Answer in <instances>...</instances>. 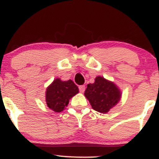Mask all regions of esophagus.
Segmentation results:
<instances>
[{
  "instance_id": "obj_1",
  "label": "esophagus",
  "mask_w": 159,
  "mask_h": 159,
  "mask_svg": "<svg viewBox=\"0 0 159 159\" xmlns=\"http://www.w3.org/2000/svg\"><path fill=\"white\" fill-rule=\"evenodd\" d=\"M84 90H85V86L84 85L79 86V91L81 93H83L84 92Z\"/></svg>"
}]
</instances>
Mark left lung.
Segmentation results:
<instances>
[{"mask_svg":"<svg viewBox=\"0 0 159 159\" xmlns=\"http://www.w3.org/2000/svg\"><path fill=\"white\" fill-rule=\"evenodd\" d=\"M84 96L93 110L106 114L120 101L122 93L114 82L97 76L94 83L87 84Z\"/></svg>","mask_w":159,"mask_h":159,"instance_id":"8db88e82","label":"left lung"}]
</instances>
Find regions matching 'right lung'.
Masks as SVG:
<instances>
[{"mask_svg":"<svg viewBox=\"0 0 159 159\" xmlns=\"http://www.w3.org/2000/svg\"><path fill=\"white\" fill-rule=\"evenodd\" d=\"M78 92V87L72 80L62 81L59 78H55L45 91L47 106L56 113L62 112L68 105L69 99Z\"/></svg>","mask_w":159,"mask_h":159,"instance_id":"1","label":"right lung"}]
</instances>
